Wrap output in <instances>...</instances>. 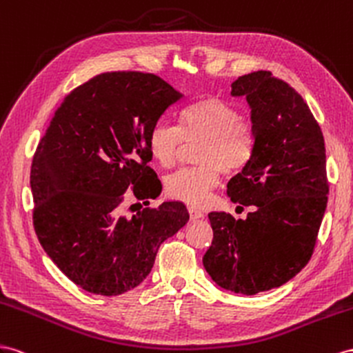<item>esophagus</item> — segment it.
Masks as SVG:
<instances>
[{
    "mask_svg": "<svg viewBox=\"0 0 353 353\" xmlns=\"http://www.w3.org/2000/svg\"><path fill=\"white\" fill-rule=\"evenodd\" d=\"M188 212H189V218H191V221L201 219L204 216V213L200 209H196V207H192V205L188 207Z\"/></svg>",
    "mask_w": 353,
    "mask_h": 353,
    "instance_id": "1",
    "label": "esophagus"
}]
</instances>
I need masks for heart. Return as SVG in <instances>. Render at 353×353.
I'll list each match as a JSON object with an SVG mask.
<instances>
[{
    "label": "heart",
    "instance_id": "heart-1",
    "mask_svg": "<svg viewBox=\"0 0 353 353\" xmlns=\"http://www.w3.org/2000/svg\"><path fill=\"white\" fill-rule=\"evenodd\" d=\"M201 140L198 167L180 168L165 179V192L192 207L204 205L219 185L222 171L228 174L245 168L255 150V130L241 119L236 107L216 97L196 99L179 114V123L158 122L148 137L150 158L161 167L174 164L182 141Z\"/></svg>",
    "mask_w": 353,
    "mask_h": 353
}]
</instances>
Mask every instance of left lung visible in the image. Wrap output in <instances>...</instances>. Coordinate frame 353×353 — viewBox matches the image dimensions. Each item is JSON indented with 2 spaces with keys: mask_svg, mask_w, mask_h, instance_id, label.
<instances>
[{
  "mask_svg": "<svg viewBox=\"0 0 353 353\" xmlns=\"http://www.w3.org/2000/svg\"><path fill=\"white\" fill-rule=\"evenodd\" d=\"M231 95L250 107L255 150L227 194L255 210L237 221L209 213L213 240L203 264L216 285L255 295L282 286L309 263L328 203L327 157L309 105L270 71L239 77Z\"/></svg>",
  "mask_w": 353,
  "mask_h": 353,
  "instance_id": "8db88e82",
  "label": "left lung"
}]
</instances>
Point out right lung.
<instances>
[{"instance_id":"add662e5","label":"right lung","mask_w":353,"mask_h":353,"mask_svg":"<svg viewBox=\"0 0 353 353\" xmlns=\"http://www.w3.org/2000/svg\"><path fill=\"white\" fill-rule=\"evenodd\" d=\"M182 98L155 74H98L65 97L39 143L31 165L35 234L62 273L90 294L139 286L161 243L189 221L179 201L122 213L130 189L139 200L161 194L148 167V137Z\"/></svg>"}]
</instances>
